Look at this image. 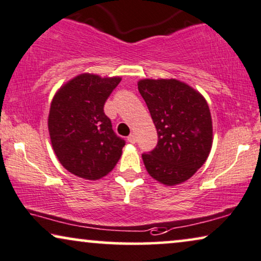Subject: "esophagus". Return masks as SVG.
I'll return each instance as SVG.
<instances>
[{
	"label": "esophagus",
	"mask_w": 261,
	"mask_h": 261,
	"mask_svg": "<svg viewBox=\"0 0 261 261\" xmlns=\"http://www.w3.org/2000/svg\"><path fill=\"white\" fill-rule=\"evenodd\" d=\"M127 140L129 141L130 144H134L135 141H137V137H135V134H134V133H132V134H129V137H128Z\"/></svg>",
	"instance_id": "34e87169"
}]
</instances>
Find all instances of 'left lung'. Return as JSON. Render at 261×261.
<instances>
[{
  "label": "left lung",
  "mask_w": 261,
  "mask_h": 261,
  "mask_svg": "<svg viewBox=\"0 0 261 261\" xmlns=\"http://www.w3.org/2000/svg\"><path fill=\"white\" fill-rule=\"evenodd\" d=\"M138 90L158 134L153 150L141 154L145 168L163 185L185 182L211 151L212 120L205 98L175 79L140 80Z\"/></svg>",
  "instance_id": "1"
}]
</instances>
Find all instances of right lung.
Returning a JSON list of instances; mask_svg holds the SVG:
<instances>
[{
  "instance_id": "add662e5",
  "label": "right lung",
  "mask_w": 261,
  "mask_h": 261,
  "mask_svg": "<svg viewBox=\"0 0 261 261\" xmlns=\"http://www.w3.org/2000/svg\"><path fill=\"white\" fill-rule=\"evenodd\" d=\"M121 77L81 74L51 101L49 133L60 163L72 174L98 180L113 170L126 141L117 137L104 104Z\"/></svg>"
}]
</instances>
